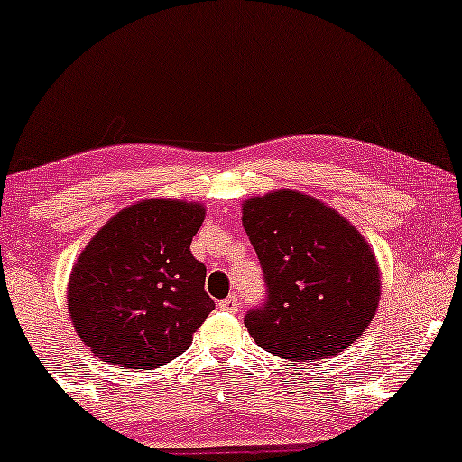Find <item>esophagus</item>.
<instances>
[{"mask_svg": "<svg viewBox=\"0 0 462 462\" xmlns=\"http://www.w3.org/2000/svg\"><path fill=\"white\" fill-rule=\"evenodd\" d=\"M218 308L223 310V311H231V314H236V311L239 310V299L236 295L226 297V299H223V301L218 303Z\"/></svg>", "mask_w": 462, "mask_h": 462, "instance_id": "esophagus-1", "label": "esophagus"}]
</instances>
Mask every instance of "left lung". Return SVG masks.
<instances>
[{"mask_svg":"<svg viewBox=\"0 0 462 462\" xmlns=\"http://www.w3.org/2000/svg\"><path fill=\"white\" fill-rule=\"evenodd\" d=\"M242 223L269 291L267 303L245 314L250 337L297 363L350 348L382 295L380 265L356 226L291 189L245 199Z\"/></svg>","mask_w":462,"mask_h":462,"instance_id":"8db88e82","label":"left lung"}]
</instances>
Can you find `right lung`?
Listing matches in <instances>:
<instances>
[{"instance_id":"add662e5","label":"right lung","mask_w":462,"mask_h":462,"mask_svg":"<svg viewBox=\"0 0 462 462\" xmlns=\"http://www.w3.org/2000/svg\"><path fill=\"white\" fill-rule=\"evenodd\" d=\"M206 218L197 201L143 199L85 245L68 282L78 337L104 363L157 369L193 344L214 301L190 242Z\"/></svg>"}]
</instances>
